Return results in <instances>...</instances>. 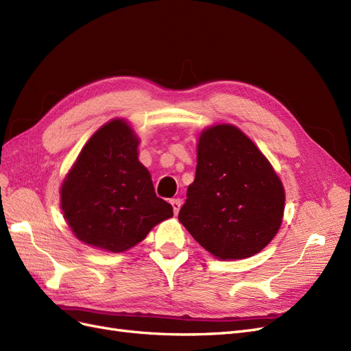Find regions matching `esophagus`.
<instances>
[{
    "label": "esophagus",
    "mask_w": 351,
    "mask_h": 351,
    "mask_svg": "<svg viewBox=\"0 0 351 351\" xmlns=\"http://www.w3.org/2000/svg\"><path fill=\"white\" fill-rule=\"evenodd\" d=\"M171 205H173V210H174V214L177 215L178 214V210H180V208H182V199H171Z\"/></svg>",
    "instance_id": "1"
}]
</instances>
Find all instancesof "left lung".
Returning <instances> with one entry per match:
<instances>
[{
	"label": "left lung",
	"instance_id": "obj_1",
	"mask_svg": "<svg viewBox=\"0 0 351 351\" xmlns=\"http://www.w3.org/2000/svg\"><path fill=\"white\" fill-rule=\"evenodd\" d=\"M178 219L218 259H244L277 234L284 187L268 159L230 124L205 130L197 143L195 182Z\"/></svg>",
	"mask_w": 351,
	"mask_h": 351
}]
</instances>
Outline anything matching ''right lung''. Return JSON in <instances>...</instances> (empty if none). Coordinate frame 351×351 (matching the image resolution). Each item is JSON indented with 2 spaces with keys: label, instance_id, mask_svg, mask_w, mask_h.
<instances>
[{
  "label": "right lung",
  "instance_id": "add662e5",
  "mask_svg": "<svg viewBox=\"0 0 351 351\" xmlns=\"http://www.w3.org/2000/svg\"><path fill=\"white\" fill-rule=\"evenodd\" d=\"M139 141L123 120L102 125L61 186V208L79 240L120 253L142 241L173 206L158 197L137 159Z\"/></svg>",
  "mask_w": 351,
  "mask_h": 351
}]
</instances>
